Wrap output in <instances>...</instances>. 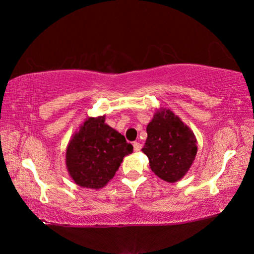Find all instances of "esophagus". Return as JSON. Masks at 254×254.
Wrapping results in <instances>:
<instances>
[{"label":"esophagus","instance_id":"34e87169","mask_svg":"<svg viewBox=\"0 0 254 254\" xmlns=\"http://www.w3.org/2000/svg\"><path fill=\"white\" fill-rule=\"evenodd\" d=\"M141 148H142V145H141V143H139V142H134V143H133V149H134L135 152L140 151Z\"/></svg>","mask_w":254,"mask_h":254}]
</instances>
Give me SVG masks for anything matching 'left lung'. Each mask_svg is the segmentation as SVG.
I'll return each mask as SVG.
<instances>
[{
  "label": "left lung",
  "instance_id": "1",
  "mask_svg": "<svg viewBox=\"0 0 254 254\" xmlns=\"http://www.w3.org/2000/svg\"><path fill=\"white\" fill-rule=\"evenodd\" d=\"M147 134L142 151L149 158L154 175L167 183L182 179L197 153L192 131L170 110L160 109L149 122Z\"/></svg>",
  "mask_w": 254,
  "mask_h": 254
}]
</instances>
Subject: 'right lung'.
I'll return each mask as SVG.
<instances>
[{"label": "right lung", "instance_id": "add662e5", "mask_svg": "<svg viewBox=\"0 0 254 254\" xmlns=\"http://www.w3.org/2000/svg\"><path fill=\"white\" fill-rule=\"evenodd\" d=\"M132 152L124 135L105 123V115L88 118L67 145V170L78 186L101 189Z\"/></svg>", "mask_w": 254, "mask_h": 254}]
</instances>
